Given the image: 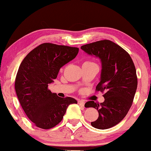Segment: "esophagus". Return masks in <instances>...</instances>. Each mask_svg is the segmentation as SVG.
Instances as JSON below:
<instances>
[{"mask_svg": "<svg viewBox=\"0 0 151 151\" xmlns=\"http://www.w3.org/2000/svg\"><path fill=\"white\" fill-rule=\"evenodd\" d=\"M78 104L80 105V106H84V100H78Z\"/></svg>", "mask_w": 151, "mask_h": 151, "instance_id": "34e87169", "label": "esophagus"}]
</instances>
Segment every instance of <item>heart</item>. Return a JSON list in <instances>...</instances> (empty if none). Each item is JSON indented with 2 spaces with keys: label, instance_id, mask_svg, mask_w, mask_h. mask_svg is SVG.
<instances>
[{
  "label": "heart",
  "instance_id": "b5f03b06",
  "mask_svg": "<svg viewBox=\"0 0 151 151\" xmlns=\"http://www.w3.org/2000/svg\"><path fill=\"white\" fill-rule=\"evenodd\" d=\"M84 64H87V65H96V63H93V62H92V61H86Z\"/></svg>",
  "mask_w": 151,
  "mask_h": 151
}]
</instances>
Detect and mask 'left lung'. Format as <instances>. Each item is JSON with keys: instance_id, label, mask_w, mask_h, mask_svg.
I'll return each mask as SVG.
<instances>
[{"instance_id": "1", "label": "left lung", "mask_w": 151, "mask_h": 151, "mask_svg": "<svg viewBox=\"0 0 151 151\" xmlns=\"http://www.w3.org/2000/svg\"><path fill=\"white\" fill-rule=\"evenodd\" d=\"M81 49L102 62L100 82L96 91L104 93V102L88 101L84 105L99 113L98 118L91 124L98 129H109L124 118L133 104L137 87L135 65L129 53L111 40H99Z\"/></svg>"}]
</instances>
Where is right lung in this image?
I'll return each instance as SVG.
<instances>
[{
  "mask_svg": "<svg viewBox=\"0 0 151 151\" xmlns=\"http://www.w3.org/2000/svg\"><path fill=\"white\" fill-rule=\"evenodd\" d=\"M78 51V47L45 42L31 51L20 64L15 80L16 95L27 116L37 127H55L69 105L77 104L74 98L52 93L48 86Z\"/></svg>",
  "mask_w": 151,
  "mask_h": 151,
  "instance_id": "right-lung-1",
  "label": "right lung"
}]
</instances>
